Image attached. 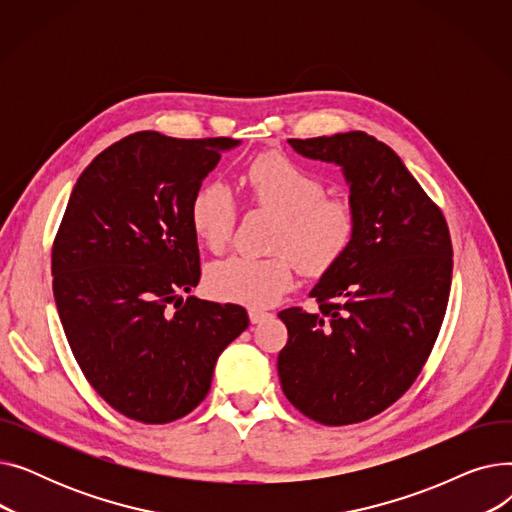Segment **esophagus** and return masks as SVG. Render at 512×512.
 I'll list each match as a JSON object with an SVG mask.
<instances>
[{
  "instance_id": "34e87169",
  "label": "esophagus",
  "mask_w": 512,
  "mask_h": 512,
  "mask_svg": "<svg viewBox=\"0 0 512 512\" xmlns=\"http://www.w3.org/2000/svg\"><path fill=\"white\" fill-rule=\"evenodd\" d=\"M267 315H270V313H267V311H263V309H249V319H251V324H259V321H263Z\"/></svg>"
}]
</instances>
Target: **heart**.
Listing matches in <instances>:
<instances>
[{
	"label": "heart",
	"mask_w": 512,
	"mask_h": 512,
	"mask_svg": "<svg viewBox=\"0 0 512 512\" xmlns=\"http://www.w3.org/2000/svg\"><path fill=\"white\" fill-rule=\"evenodd\" d=\"M251 203L278 215L272 257L232 255L207 267L211 297L249 307L276 303L292 286L294 263L319 276L334 267L355 236L351 203L326 197V184L280 153L255 157L242 174ZM236 207L224 184H203L191 201V226L211 251H222L234 230Z\"/></svg>",
	"instance_id": "b5f03b06"
}]
</instances>
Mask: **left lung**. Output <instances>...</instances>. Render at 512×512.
Instances as JSON below:
<instances>
[{
  "label": "left lung",
  "mask_w": 512,
  "mask_h": 512,
  "mask_svg": "<svg viewBox=\"0 0 512 512\" xmlns=\"http://www.w3.org/2000/svg\"><path fill=\"white\" fill-rule=\"evenodd\" d=\"M288 143L342 170L357 226L309 292L319 311L278 313L288 328L280 384L317 423H359L405 394L432 353L452 282L448 226L402 159L367 132Z\"/></svg>",
  "instance_id": "8db88e82"
}]
</instances>
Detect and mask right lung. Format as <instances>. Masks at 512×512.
<instances>
[{"mask_svg":"<svg viewBox=\"0 0 512 512\" xmlns=\"http://www.w3.org/2000/svg\"><path fill=\"white\" fill-rule=\"evenodd\" d=\"M240 141L134 132L76 180L51 251L53 297L72 355L118 413L170 423L211 388L224 348L249 328L240 305L197 297L191 201Z\"/></svg>","mask_w":512,"mask_h":512,"instance_id":"obj_1","label":"right lung"}]
</instances>
